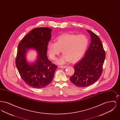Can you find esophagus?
<instances>
[{
	"label": "esophagus",
	"mask_w": 120,
	"mask_h": 120,
	"mask_svg": "<svg viewBox=\"0 0 120 120\" xmlns=\"http://www.w3.org/2000/svg\"><path fill=\"white\" fill-rule=\"evenodd\" d=\"M59 68H67V66H59Z\"/></svg>",
	"instance_id": "1"
}]
</instances>
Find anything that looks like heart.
<instances>
[{"label": "heart", "mask_w": 120, "mask_h": 120, "mask_svg": "<svg viewBox=\"0 0 120 120\" xmlns=\"http://www.w3.org/2000/svg\"><path fill=\"white\" fill-rule=\"evenodd\" d=\"M56 42H49L47 45L50 58L54 60L61 51L63 54L57 61L62 65L69 61L75 63L82 57L89 45V39L84 34H63L56 39Z\"/></svg>", "instance_id": "1"}]
</instances>
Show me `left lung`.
I'll return each instance as SVG.
<instances>
[{
	"label": "left lung",
	"instance_id": "obj_1",
	"mask_svg": "<svg viewBox=\"0 0 120 120\" xmlns=\"http://www.w3.org/2000/svg\"><path fill=\"white\" fill-rule=\"evenodd\" d=\"M91 37V42L85 57L75 65V72L70 81L79 87L92 85L100 78L102 73L105 52L98 35L87 30Z\"/></svg>",
	"mask_w": 120,
	"mask_h": 120
}]
</instances>
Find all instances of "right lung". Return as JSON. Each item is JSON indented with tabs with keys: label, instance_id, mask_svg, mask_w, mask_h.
I'll return each instance as SVG.
<instances>
[{
	"label": "right lung",
	"instance_id": "obj_1",
	"mask_svg": "<svg viewBox=\"0 0 120 120\" xmlns=\"http://www.w3.org/2000/svg\"><path fill=\"white\" fill-rule=\"evenodd\" d=\"M52 30L48 27L34 29L18 46L16 67L22 80L32 88L40 89L48 86L57 68L47 56V45L51 38ZM29 49H33L38 52L37 59L33 63L29 62L26 59V53Z\"/></svg>",
	"mask_w": 120,
	"mask_h": 120
}]
</instances>
